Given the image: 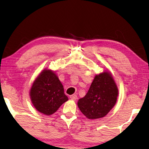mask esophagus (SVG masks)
Returning <instances> with one entry per match:
<instances>
[{"label": "esophagus", "instance_id": "obj_1", "mask_svg": "<svg viewBox=\"0 0 149 149\" xmlns=\"http://www.w3.org/2000/svg\"><path fill=\"white\" fill-rule=\"evenodd\" d=\"M70 98L72 100H76L77 99V96L76 95H71L70 96Z\"/></svg>", "mask_w": 149, "mask_h": 149}]
</instances>
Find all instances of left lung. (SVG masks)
I'll return each mask as SVG.
<instances>
[{
    "instance_id": "1",
    "label": "left lung",
    "mask_w": 149,
    "mask_h": 149,
    "mask_svg": "<svg viewBox=\"0 0 149 149\" xmlns=\"http://www.w3.org/2000/svg\"><path fill=\"white\" fill-rule=\"evenodd\" d=\"M118 88L108 69L96 74L86 96L78 100L80 111L89 120L105 116L116 105Z\"/></svg>"
}]
</instances>
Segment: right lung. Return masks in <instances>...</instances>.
Returning a JSON list of instances; mask_svg holds the SVG:
<instances>
[{"instance_id":"obj_1","label":"right lung","mask_w":149,"mask_h":149,"mask_svg":"<svg viewBox=\"0 0 149 149\" xmlns=\"http://www.w3.org/2000/svg\"><path fill=\"white\" fill-rule=\"evenodd\" d=\"M30 99L40 113L49 116L69 100L55 72L44 69L33 81L29 90Z\"/></svg>"}]
</instances>
